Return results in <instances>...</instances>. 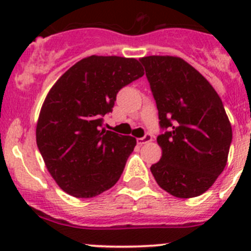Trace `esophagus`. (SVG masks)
I'll return each instance as SVG.
<instances>
[{
    "label": "esophagus",
    "mask_w": 251,
    "mask_h": 251,
    "mask_svg": "<svg viewBox=\"0 0 251 251\" xmlns=\"http://www.w3.org/2000/svg\"><path fill=\"white\" fill-rule=\"evenodd\" d=\"M151 140H153V136H151V133H146V135H144L143 137L138 138L137 143L140 144V146H143V144L149 143V142H151Z\"/></svg>",
    "instance_id": "34e87169"
}]
</instances>
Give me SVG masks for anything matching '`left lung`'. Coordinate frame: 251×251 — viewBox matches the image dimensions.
I'll return each mask as SVG.
<instances>
[{"instance_id":"left-lung-1","label":"left lung","mask_w":251,"mask_h":251,"mask_svg":"<svg viewBox=\"0 0 251 251\" xmlns=\"http://www.w3.org/2000/svg\"><path fill=\"white\" fill-rule=\"evenodd\" d=\"M163 132L156 183L177 198L206 192L226 166L232 127L222 100L198 70L178 57L141 58Z\"/></svg>"}]
</instances>
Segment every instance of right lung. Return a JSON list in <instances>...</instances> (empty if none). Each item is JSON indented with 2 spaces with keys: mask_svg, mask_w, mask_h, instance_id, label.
I'll return each instance as SVG.
<instances>
[{
  "mask_svg": "<svg viewBox=\"0 0 251 251\" xmlns=\"http://www.w3.org/2000/svg\"><path fill=\"white\" fill-rule=\"evenodd\" d=\"M144 75L135 58L91 55L64 73L48 92L36 126V143L58 186L92 198L118 182L136 138L103 128L116 93Z\"/></svg>",
  "mask_w": 251,
  "mask_h": 251,
  "instance_id": "right-lung-1",
  "label": "right lung"
}]
</instances>
